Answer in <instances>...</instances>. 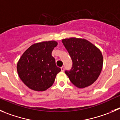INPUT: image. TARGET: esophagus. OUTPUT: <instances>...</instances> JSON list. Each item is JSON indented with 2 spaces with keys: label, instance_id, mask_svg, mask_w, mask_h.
<instances>
[{
  "label": "esophagus",
  "instance_id": "esophagus-1",
  "mask_svg": "<svg viewBox=\"0 0 120 120\" xmlns=\"http://www.w3.org/2000/svg\"><path fill=\"white\" fill-rule=\"evenodd\" d=\"M61 71H64V66L61 67Z\"/></svg>",
  "mask_w": 120,
  "mask_h": 120
}]
</instances>
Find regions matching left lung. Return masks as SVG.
<instances>
[{"instance_id":"8db88e82","label":"left lung","mask_w":120,"mask_h":120,"mask_svg":"<svg viewBox=\"0 0 120 120\" xmlns=\"http://www.w3.org/2000/svg\"><path fill=\"white\" fill-rule=\"evenodd\" d=\"M61 41L72 60L71 70L65 71L71 82L79 88L91 85L102 69L101 51L85 39L72 37L63 39Z\"/></svg>"}]
</instances>
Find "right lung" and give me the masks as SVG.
I'll list each match as a JSON object with an SVG mask.
<instances>
[{
	"mask_svg": "<svg viewBox=\"0 0 120 120\" xmlns=\"http://www.w3.org/2000/svg\"><path fill=\"white\" fill-rule=\"evenodd\" d=\"M57 44L55 41L34 44L21 56L16 66L18 73L30 89L44 91L52 85L57 74L61 71L51 55Z\"/></svg>",
	"mask_w": 120,
	"mask_h": 120,
	"instance_id": "1",
	"label": "right lung"
}]
</instances>
